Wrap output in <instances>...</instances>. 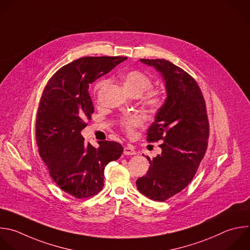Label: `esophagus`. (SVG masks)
Wrapping results in <instances>:
<instances>
[{"instance_id": "esophagus-1", "label": "esophagus", "mask_w": 250, "mask_h": 250, "mask_svg": "<svg viewBox=\"0 0 250 250\" xmlns=\"http://www.w3.org/2000/svg\"><path fill=\"white\" fill-rule=\"evenodd\" d=\"M124 154L125 155H134L135 151L131 145H126L124 148Z\"/></svg>"}]
</instances>
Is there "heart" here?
Instances as JSON below:
<instances>
[{
    "instance_id": "obj_1",
    "label": "heart",
    "mask_w": 250,
    "mask_h": 250,
    "mask_svg": "<svg viewBox=\"0 0 250 250\" xmlns=\"http://www.w3.org/2000/svg\"><path fill=\"white\" fill-rule=\"evenodd\" d=\"M123 84L127 93L130 95H141L145 91H146L144 95V100L146 104L153 108H160L165 101V91L162 88H150L152 85V79L145 72L137 69L126 71L123 74ZM107 84V80L100 81L96 89L97 91L101 90ZM143 123V119L139 115H128L125 117L121 125L123 128L129 134L132 133L133 128L139 126Z\"/></svg>"
}]
</instances>
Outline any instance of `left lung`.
<instances>
[{"instance_id": "8db88e82", "label": "left lung", "mask_w": 250, "mask_h": 250, "mask_svg": "<svg viewBox=\"0 0 250 250\" xmlns=\"http://www.w3.org/2000/svg\"><path fill=\"white\" fill-rule=\"evenodd\" d=\"M140 62L161 74L167 98L147 131L149 142L162 140V153L147 157L150 167L136 187L146 197L165 201L188 187L205 155L209 137L206 105L196 81L181 67L163 59Z\"/></svg>"}]
</instances>
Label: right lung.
I'll use <instances>...</instances> for the list:
<instances>
[{
	"instance_id": "1",
	"label": "right lung",
	"mask_w": 250,
	"mask_h": 250,
	"mask_svg": "<svg viewBox=\"0 0 250 250\" xmlns=\"http://www.w3.org/2000/svg\"><path fill=\"white\" fill-rule=\"evenodd\" d=\"M125 57H85L60 68L46 85L38 108L36 141L50 176L64 192L87 198L104 187V170L118 160L123 146L98 141L85 143L82 129L94 112L90 83L111 71Z\"/></svg>"
}]
</instances>
